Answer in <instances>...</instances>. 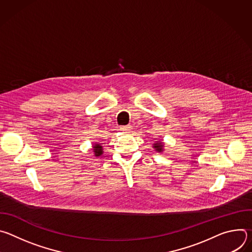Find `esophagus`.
<instances>
[{
  "label": "esophagus",
  "mask_w": 252,
  "mask_h": 252,
  "mask_svg": "<svg viewBox=\"0 0 252 252\" xmlns=\"http://www.w3.org/2000/svg\"><path fill=\"white\" fill-rule=\"evenodd\" d=\"M131 126H129V125H127V126H121V130L122 131H125V132H129L130 130H131Z\"/></svg>",
  "instance_id": "obj_1"
}]
</instances>
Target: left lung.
<instances>
[{"label": "left lung", "mask_w": 252, "mask_h": 252, "mask_svg": "<svg viewBox=\"0 0 252 252\" xmlns=\"http://www.w3.org/2000/svg\"><path fill=\"white\" fill-rule=\"evenodd\" d=\"M161 148H162V146H161V145H158V143H156V145H155V149H156L157 151H158V152L162 151Z\"/></svg>", "instance_id": "left-lung-1"}]
</instances>
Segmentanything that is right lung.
I'll use <instances>...</instances> for the list:
<instances>
[{"mask_svg": "<svg viewBox=\"0 0 252 252\" xmlns=\"http://www.w3.org/2000/svg\"><path fill=\"white\" fill-rule=\"evenodd\" d=\"M94 152L95 153V156H100L102 154V148L99 143H96L94 147Z\"/></svg>", "mask_w": 252, "mask_h": 252, "instance_id": "add662e5", "label": "right lung"}]
</instances>
